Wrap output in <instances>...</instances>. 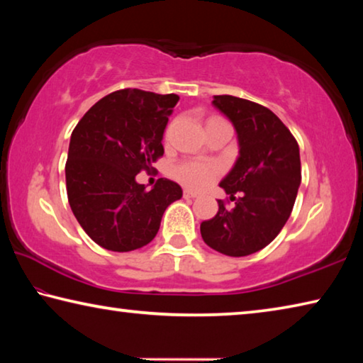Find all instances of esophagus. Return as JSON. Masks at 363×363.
I'll return each mask as SVG.
<instances>
[{"label": "esophagus", "instance_id": "obj_1", "mask_svg": "<svg viewBox=\"0 0 363 363\" xmlns=\"http://www.w3.org/2000/svg\"><path fill=\"white\" fill-rule=\"evenodd\" d=\"M196 196H199L196 192H192V190H184V199H196Z\"/></svg>", "mask_w": 363, "mask_h": 363}]
</instances>
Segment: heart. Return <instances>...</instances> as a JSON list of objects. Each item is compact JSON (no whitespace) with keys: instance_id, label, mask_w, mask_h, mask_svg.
Returning <instances> with one entry per match:
<instances>
[{"instance_id":"obj_1","label":"heart","mask_w":363,"mask_h":363,"mask_svg":"<svg viewBox=\"0 0 363 363\" xmlns=\"http://www.w3.org/2000/svg\"><path fill=\"white\" fill-rule=\"evenodd\" d=\"M220 173H223V167L219 163L203 162V160H184L171 171L176 181L192 190L208 187Z\"/></svg>"}]
</instances>
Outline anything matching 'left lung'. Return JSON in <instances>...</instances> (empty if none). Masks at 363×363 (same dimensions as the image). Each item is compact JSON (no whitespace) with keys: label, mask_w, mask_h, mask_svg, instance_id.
Listing matches in <instances>:
<instances>
[{"label":"left lung","mask_w":363,"mask_h":363,"mask_svg":"<svg viewBox=\"0 0 363 363\" xmlns=\"http://www.w3.org/2000/svg\"><path fill=\"white\" fill-rule=\"evenodd\" d=\"M213 106L237 131L235 164L219 186L235 205L218 200L213 219L200 225L208 247L225 256H248L284 229L301 184L299 145L290 130L267 107L235 96H214Z\"/></svg>","instance_id":"1"}]
</instances>
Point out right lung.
<instances>
[{
	"mask_svg": "<svg viewBox=\"0 0 363 363\" xmlns=\"http://www.w3.org/2000/svg\"><path fill=\"white\" fill-rule=\"evenodd\" d=\"M177 94L120 89L96 102L72 133L65 163L73 214L99 247L125 253L155 238L163 213L182 196L179 184L136 182L163 155V133Z\"/></svg>",
	"mask_w": 363,
	"mask_h": 363,
	"instance_id": "add662e5",
	"label": "right lung"
}]
</instances>
